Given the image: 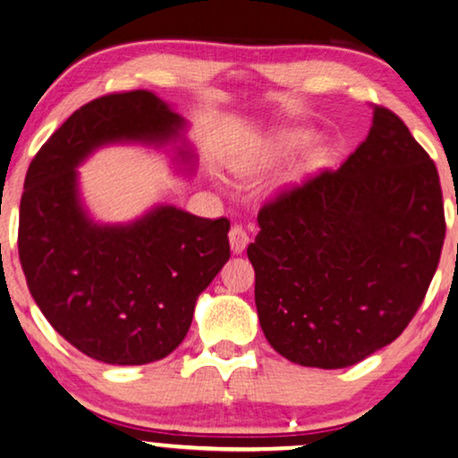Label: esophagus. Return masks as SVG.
Masks as SVG:
<instances>
[{
    "mask_svg": "<svg viewBox=\"0 0 458 458\" xmlns=\"http://www.w3.org/2000/svg\"><path fill=\"white\" fill-rule=\"evenodd\" d=\"M228 236H230V250L234 252V255H241V252L247 249V244H249L247 230H244L242 226H232Z\"/></svg>",
    "mask_w": 458,
    "mask_h": 458,
    "instance_id": "esophagus-1",
    "label": "esophagus"
}]
</instances>
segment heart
Wrapping results in <instances>:
<instances>
[{
	"mask_svg": "<svg viewBox=\"0 0 458 458\" xmlns=\"http://www.w3.org/2000/svg\"><path fill=\"white\" fill-rule=\"evenodd\" d=\"M310 133L302 129H279L269 133L249 152H242L230 160V173L241 181H250L255 176L263 174L265 170L276 166V164L288 158L292 152H296L300 146L309 141ZM327 158V149L323 146H310L306 152L294 162L290 170L288 181H296L300 176L318 168Z\"/></svg>",
	"mask_w": 458,
	"mask_h": 458,
	"instance_id": "b5f03b06",
	"label": "heart"
}]
</instances>
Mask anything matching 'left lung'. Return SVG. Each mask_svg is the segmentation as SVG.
<instances>
[{
  "instance_id": "obj_1",
  "label": "left lung",
  "mask_w": 458,
  "mask_h": 458,
  "mask_svg": "<svg viewBox=\"0 0 458 458\" xmlns=\"http://www.w3.org/2000/svg\"><path fill=\"white\" fill-rule=\"evenodd\" d=\"M257 222L247 255L265 337L294 364L327 370L358 364L403 333L446 232L438 170L382 106L339 170L279 195Z\"/></svg>"
}]
</instances>
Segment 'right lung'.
Wrapping results in <instances>:
<instances>
[{
	"label": "right lung",
	"mask_w": 458,
	"mask_h": 458,
	"mask_svg": "<svg viewBox=\"0 0 458 458\" xmlns=\"http://www.w3.org/2000/svg\"><path fill=\"white\" fill-rule=\"evenodd\" d=\"M187 127L152 92L108 94L78 108L26 173V284L53 329L105 364H149L181 345L197 298L230 259V222L158 203L131 222L100 224L81 199L78 166L105 146L140 143L173 149L174 170L189 176L197 160Z\"/></svg>",
	"instance_id": "1"
}]
</instances>
